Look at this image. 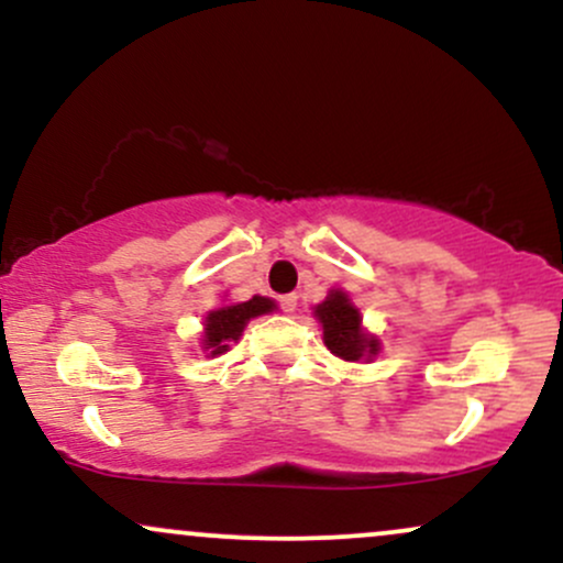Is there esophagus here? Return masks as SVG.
I'll return each mask as SVG.
<instances>
[{
  "instance_id": "esophagus-1",
  "label": "esophagus",
  "mask_w": 563,
  "mask_h": 563,
  "mask_svg": "<svg viewBox=\"0 0 563 563\" xmlns=\"http://www.w3.org/2000/svg\"><path fill=\"white\" fill-rule=\"evenodd\" d=\"M296 301H299V296H296V294H283L280 296V309H283V312H294Z\"/></svg>"
}]
</instances>
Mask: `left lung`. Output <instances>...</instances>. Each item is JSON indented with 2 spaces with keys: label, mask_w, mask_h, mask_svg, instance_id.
<instances>
[{
  "label": "left lung",
  "mask_w": 563,
  "mask_h": 563,
  "mask_svg": "<svg viewBox=\"0 0 563 563\" xmlns=\"http://www.w3.org/2000/svg\"><path fill=\"white\" fill-rule=\"evenodd\" d=\"M314 314L322 322V341L335 357L357 363V360L373 357L378 352V341L363 331L360 312L341 290H331V296L320 307H314Z\"/></svg>",
  "instance_id": "left-lung-1"
}]
</instances>
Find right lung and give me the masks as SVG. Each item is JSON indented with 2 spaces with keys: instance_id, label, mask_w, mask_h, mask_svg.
Listing matches in <instances>:
<instances>
[{
  "instance_id": "obj_1",
  "label": "right lung",
  "mask_w": 563,
  "mask_h": 563,
  "mask_svg": "<svg viewBox=\"0 0 563 563\" xmlns=\"http://www.w3.org/2000/svg\"><path fill=\"white\" fill-rule=\"evenodd\" d=\"M275 309V301L264 299V296H254V299L243 303H232V307H222L209 312L206 318V333H203V349L214 357L230 349V341L241 339L245 322L251 318H260Z\"/></svg>"
}]
</instances>
